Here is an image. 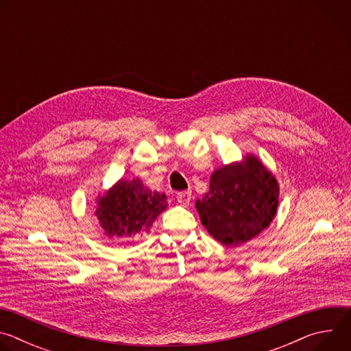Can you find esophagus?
Returning a JSON list of instances; mask_svg holds the SVG:
<instances>
[{"instance_id":"obj_1","label":"esophagus","mask_w":351,"mask_h":351,"mask_svg":"<svg viewBox=\"0 0 351 351\" xmlns=\"http://www.w3.org/2000/svg\"><path fill=\"white\" fill-rule=\"evenodd\" d=\"M176 199H178V203L179 204H182V206H189L190 204V202H191V191H180V193H178L176 194Z\"/></svg>"}]
</instances>
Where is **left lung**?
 <instances>
[{
	"mask_svg": "<svg viewBox=\"0 0 351 351\" xmlns=\"http://www.w3.org/2000/svg\"><path fill=\"white\" fill-rule=\"evenodd\" d=\"M278 183L265 167L248 156L241 164L215 171L210 191L197 199L199 221L226 247L239 245L269 226L278 207Z\"/></svg>",
	"mask_w": 351,
	"mask_h": 351,
	"instance_id": "obj_1",
	"label": "left lung"
}]
</instances>
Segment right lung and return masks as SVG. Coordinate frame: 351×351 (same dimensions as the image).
<instances>
[{"instance_id":"add662e5","label":"right lung","mask_w":351,"mask_h":351,"mask_svg":"<svg viewBox=\"0 0 351 351\" xmlns=\"http://www.w3.org/2000/svg\"><path fill=\"white\" fill-rule=\"evenodd\" d=\"M165 193L152 191L133 179L119 180L98 199L95 215L110 237H133L152 228L156 218L167 208Z\"/></svg>"}]
</instances>
